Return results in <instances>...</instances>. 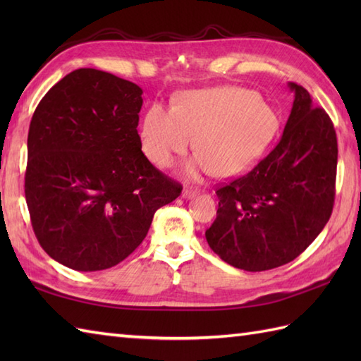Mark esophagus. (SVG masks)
Listing matches in <instances>:
<instances>
[{"mask_svg":"<svg viewBox=\"0 0 361 361\" xmlns=\"http://www.w3.org/2000/svg\"><path fill=\"white\" fill-rule=\"evenodd\" d=\"M197 194H198V190H197V189H189V188H185V189H183V192H181V197H183V198H186V200H189V198L195 197Z\"/></svg>","mask_w":361,"mask_h":361,"instance_id":"34e87169","label":"esophagus"}]
</instances>
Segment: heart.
I'll return each mask as SVG.
<instances>
[{"label":"heart","mask_w":361,"mask_h":361,"mask_svg":"<svg viewBox=\"0 0 361 361\" xmlns=\"http://www.w3.org/2000/svg\"><path fill=\"white\" fill-rule=\"evenodd\" d=\"M279 128L278 113L255 91L220 87L183 91L173 109L155 104L141 126L144 153L158 167L185 155L195 136L198 155L186 166L189 178L202 173L237 176L264 155Z\"/></svg>","instance_id":"b5f03b06"}]
</instances>
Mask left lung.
<instances>
[{
	"mask_svg": "<svg viewBox=\"0 0 361 361\" xmlns=\"http://www.w3.org/2000/svg\"><path fill=\"white\" fill-rule=\"evenodd\" d=\"M293 106L278 145L247 175L216 190L206 240L221 260L265 271L296 259L331 219L338 145L329 114L290 82Z\"/></svg>",
	"mask_w": 361,
	"mask_h": 361,
	"instance_id": "1",
	"label": "left lung"
}]
</instances>
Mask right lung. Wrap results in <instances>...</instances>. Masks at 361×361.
<instances>
[{"label":"right lung","instance_id":"add662e5","mask_svg":"<svg viewBox=\"0 0 361 361\" xmlns=\"http://www.w3.org/2000/svg\"><path fill=\"white\" fill-rule=\"evenodd\" d=\"M142 90L80 68L57 82L29 126L26 203L42 248L68 268L99 271L140 247L181 185L145 158Z\"/></svg>","mask_w":361,"mask_h":361}]
</instances>
